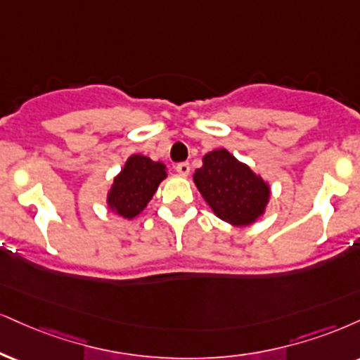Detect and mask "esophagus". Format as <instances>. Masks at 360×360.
<instances>
[{"mask_svg": "<svg viewBox=\"0 0 360 360\" xmlns=\"http://www.w3.org/2000/svg\"><path fill=\"white\" fill-rule=\"evenodd\" d=\"M189 171H191V166H189V162H179L176 166V172L179 176H188Z\"/></svg>", "mask_w": 360, "mask_h": 360, "instance_id": "esophagus-1", "label": "esophagus"}]
</instances>
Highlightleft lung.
I'll return each mask as SVG.
<instances>
[{"instance_id": "8db88e82", "label": "left lung", "mask_w": 360, "mask_h": 360, "mask_svg": "<svg viewBox=\"0 0 360 360\" xmlns=\"http://www.w3.org/2000/svg\"><path fill=\"white\" fill-rule=\"evenodd\" d=\"M194 183L214 214L235 226L253 223L263 214L270 198L265 181L226 149L202 158V167L194 172Z\"/></svg>"}]
</instances>
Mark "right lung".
<instances>
[{
  "instance_id": "1",
  "label": "right lung",
  "mask_w": 360,
  "mask_h": 360,
  "mask_svg": "<svg viewBox=\"0 0 360 360\" xmlns=\"http://www.w3.org/2000/svg\"><path fill=\"white\" fill-rule=\"evenodd\" d=\"M166 176L162 162H153L146 155H131L114 179L107 198L109 206L124 218L132 219L147 206Z\"/></svg>"
}]
</instances>
